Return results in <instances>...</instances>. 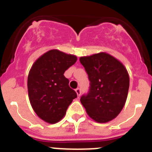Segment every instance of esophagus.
<instances>
[{
  "label": "esophagus",
  "instance_id": "obj_1",
  "mask_svg": "<svg viewBox=\"0 0 152 152\" xmlns=\"http://www.w3.org/2000/svg\"><path fill=\"white\" fill-rule=\"evenodd\" d=\"M75 91H76V93H77V97H80V94H81V90H80V88H77V89L75 90Z\"/></svg>",
  "mask_w": 152,
  "mask_h": 152
}]
</instances>
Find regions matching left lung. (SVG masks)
<instances>
[{
	"label": "left lung",
	"mask_w": 152,
	"mask_h": 152,
	"mask_svg": "<svg viewBox=\"0 0 152 152\" xmlns=\"http://www.w3.org/2000/svg\"><path fill=\"white\" fill-rule=\"evenodd\" d=\"M80 62L90 80L89 91L80 97V103L94 121H110L119 115L126 103L129 88L127 70L105 52L80 57Z\"/></svg>",
	"instance_id": "8db88e82"
}]
</instances>
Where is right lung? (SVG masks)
<instances>
[{
    "label": "right lung",
    "mask_w": 152,
    "mask_h": 152,
    "mask_svg": "<svg viewBox=\"0 0 152 152\" xmlns=\"http://www.w3.org/2000/svg\"><path fill=\"white\" fill-rule=\"evenodd\" d=\"M77 61V57L57 49L45 52L33 64L27 80L29 101L37 116L54 124L66 113L68 106L77 97L70 88L64 72Z\"/></svg>",
    "instance_id": "right-lung-1"
}]
</instances>
